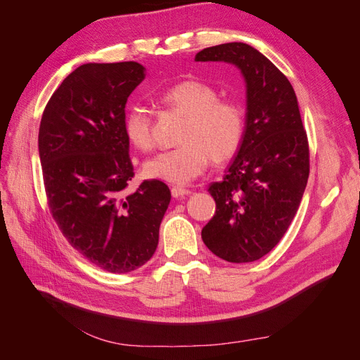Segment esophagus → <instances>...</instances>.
I'll list each match as a JSON object with an SVG mask.
<instances>
[{"label": "esophagus", "mask_w": 360, "mask_h": 360, "mask_svg": "<svg viewBox=\"0 0 360 360\" xmlns=\"http://www.w3.org/2000/svg\"><path fill=\"white\" fill-rule=\"evenodd\" d=\"M171 193H172L174 198H181V197H186V195H191L192 191L183 188V186H174L171 189Z\"/></svg>", "instance_id": "esophagus-1"}]
</instances>
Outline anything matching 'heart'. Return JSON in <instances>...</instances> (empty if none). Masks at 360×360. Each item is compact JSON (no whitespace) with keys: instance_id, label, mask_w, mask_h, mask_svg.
<instances>
[{"instance_id":"heart-1","label":"heart","mask_w":360,"mask_h":360,"mask_svg":"<svg viewBox=\"0 0 360 360\" xmlns=\"http://www.w3.org/2000/svg\"><path fill=\"white\" fill-rule=\"evenodd\" d=\"M158 101L188 115V120L180 136L181 146L162 151L144 163L147 177L184 184L201 176L210 159L225 163L238 153L246 129L243 108L236 101L219 99V93L210 84L197 78L181 79L159 91ZM123 130L129 144L136 150L153 148V122L147 106H129Z\"/></svg>"}]
</instances>
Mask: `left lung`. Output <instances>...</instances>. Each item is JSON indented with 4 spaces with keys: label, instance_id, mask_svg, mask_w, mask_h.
Listing matches in <instances>:
<instances>
[{
    "label": "left lung",
    "instance_id": "left-lung-1",
    "mask_svg": "<svg viewBox=\"0 0 360 360\" xmlns=\"http://www.w3.org/2000/svg\"><path fill=\"white\" fill-rule=\"evenodd\" d=\"M195 61H225L246 82V129L224 180L210 184L214 216L201 237L230 263H250L274 249L296 214L309 177V147L297 97L263 53L233 41L205 48Z\"/></svg>",
    "mask_w": 360,
    "mask_h": 360
}]
</instances>
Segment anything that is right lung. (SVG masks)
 <instances>
[{"label": "right lung", "mask_w": 360, "mask_h": 360, "mask_svg": "<svg viewBox=\"0 0 360 360\" xmlns=\"http://www.w3.org/2000/svg\"><path fill=\"white\" fill-rule=\"evenodd\" d=\"M144 78L135 61L82 64L52 94L39 129L53 221L79 254L111 274H127L153 257L171 201L160 180L126 191L134 165L124 108Z\"/></svg>", "instance_id": "add662e5"}]
</instances>
